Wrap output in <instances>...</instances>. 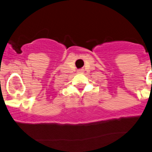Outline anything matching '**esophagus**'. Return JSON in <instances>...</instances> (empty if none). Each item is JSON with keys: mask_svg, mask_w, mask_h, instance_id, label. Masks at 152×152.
Segmentation results:
<instances>
[{"mask_svg": "<svg viewBox=\"0 0 152 152\" xmlns=\"http://www.w3.org/2000/svg\"><path fill=\"white\" fill-rule=\"evenodd\" d=\"M79 72V73H81V72H83V70L82 69H81V70H79V71H78Z\"/></svg>", "mask_w": 152, "mask_h": 152, "instance_id": "esophagus-1", "label": "esophagus"}]
</instances>
